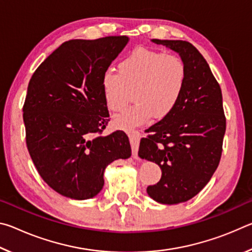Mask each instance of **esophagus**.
Returning a JSON list of instances; mask_svg holds the SVG:
<instances>
[{
  "label": "esophagus",
  "mask_w": 252,
  "mask_h": 252,
  "mask_svg": "<svg viewBox=\"0 0 252 252\" xmlns=\"http://www.w3.org/2000/svg\"><path fill=\"white\" fill-rule=\"evenodd\" d=\"M129 139L132 148V157L134 159H138V149H139V141H140V134L138 132H130Z\"/></svg>",
  "instance_id": "1"
}]
</instances>
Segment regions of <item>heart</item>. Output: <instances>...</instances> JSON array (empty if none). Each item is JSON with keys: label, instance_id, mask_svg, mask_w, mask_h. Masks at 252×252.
<instances>
[{"label": "heart", "instance_id": "b5f03b06", "mask_svg": "<svg viewBox=\"0 0 252 252\" xmlns=\"http://www.w3.org/2000/svg\"><path fill=\"white\" fill-rule=\"evenodd\" d=\"M188 70L177 55L138 46L119 63V72L105 71L101 89L108 108L120 112L133 92L135 103L114 118V126L131 131L172 113L185 91Z\"/></svg>", "mask_w": 252, "mask_h": 252}]
</instances>
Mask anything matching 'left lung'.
<instances>
[{"instance_id": "obj_1", "label": "left lung", "mask_w": 252, "mask_h": 252, "mask_svg": "<svg viewBox=\"0 0 252 252\" xmlns=\"http://www.w3.org/2000/svg\"><path fill=\"white\" fill-rule=\"evenodd\" d=\"M176 51L188 70L187 84L176 109L146 130L139 157L156 162L160 181L147 192L157 202L177 204L198 194L218 168L225 132L222 93L202 54L187 41L158 40Z\"/></svg>"}]
</instances>
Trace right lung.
<instances>
[{
	"label": "right lung",
	"mask_w": 252,
	"mask_h": 252,
	"mask_svg": "<svg viewBox=\"0 0 252 252\" xmlns=\"http://www.w3.org/2000/svg\"><path fill=\"white\" fill-rule=\"evenodd\" d=\"M127 42L126 35L66 41L30 80L23 105L28 150L41 178L64 197H95L105 168L131 157L125 132L101 135L110 121L101 76Z\"/></svg>",
	"instance_id": "1"
}]
</instances>
